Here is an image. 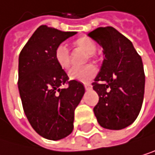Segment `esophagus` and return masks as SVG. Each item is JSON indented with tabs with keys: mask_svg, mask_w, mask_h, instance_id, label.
Listing matches in <instances>:
<instances>
[{
	"mask_svg": "<svg viewBox=\"0 0 155 155\" xmlns=\"http://www.w3.org/2000/svg\"><path fill=\"white\" fill-rule=\"evenodd\" d=\"M84 87H85V89H86L87 91H90V90H91V88H92V86L90 84V83H85L84 84Z\"/></svg>",
	"mask_w": 155,
	"mask_h": 155,
	"instance_id": "1",
	"label": "esophagus"
}]
</instances>
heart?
Returning <instances> with one entry per match:
<instances>
[{"instance_id":"b5f03b06","label":"heart","mask_w":155,"mask_h":155,"mask_svg":"<svg viewBox=\"0 0 155 155\" xmlns=\"http://www.w3.org/2000/svg\"><path fill=\"white\" fill-rule=\"evenodd\" d=\"M74 46L82 50L86 53H88V57L91 58L93 56V53L96 51V45L95 43L88 37H80L74 41ZM54 59L57 64L62 69H68L71 65L70 54H69L68 49L61 44L59 45L54 51ZM96 67L91 64H86L81 67H74L68 73L69 78L72 80H77L80 82H88L92 79L96 75Z\"/></svg>"}]
</instances>
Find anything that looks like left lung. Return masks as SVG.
<instances>
[{"instance_id":"left-lung-1","label":"left lung","mask_w":155,"mask_h":155,"mask_svg":"<svg viewBox=\"0 0 155 155\" xmlns=\"http://www.w3.org/2000/svg\"><path fill=\"white\" fill-rule=\"evenodd\" d=\"M89 36L104 49V60L92 83L99 95L93 108L101 127L118 130L132 124L141 109L145 75L141 57L131 41L112 27Z\"/></svg>"}]
</instances>
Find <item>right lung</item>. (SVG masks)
Wrapping results in <instances>:
<instances>
[{
    "mask_svg": "<svg viewBox=\"0 0 155 155\" xmlns=\"http://www.w3.org/2000/svg\"><path fill=\"white\" fill-rule=\"evenodd\" d=\"M77 32L41 26L22 49L18 90L25 114L41 137L58 140L71 134L75 109L85 93L81 82L69 80L54 59L55 49ZM68 84L66 89L60 87Z\"/></svg>",
    "mask_w": 155,
    "mask_h": 155,
    "instance_id": "1",
    "label": "right lung"
}]
</instances>
